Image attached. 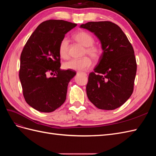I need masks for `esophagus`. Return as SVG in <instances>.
<instances>
[{
    "instance_id": "obj_1",
    "label": "esophagus",
    "mask_w": 156,
    "mask_h": 156,
    "mask_svg": "<svg viewBox=\"0 0 156 156\" xmlns=\"http://www.w3.org/2000/svg\"><path fill=\"white\" fill-rule=\"evenodd\" d=\"M77 73H79V74H83V75H85V76H87V74L86 73L81 72H77Z\"/></svg>"
}]
</instances>
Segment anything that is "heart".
Wrapping results in <instances>:
<instances>
[{
  "instance_id": "b5f03b06",
  "label": "heart",
  "mask_w": 156,
  "mask_h": 156,
  "mask_svg": "<svg viewBox=\"0 0 156 156\" xmlns=\"http://www.w3.org/2000/svg\"><path fill=\"white\" fill-rule=\"evenodd\" d=\"M74 38L78 43L85 47L84 54H87L94 60H98L102 54L101 48L93 45L94 43V37L85 31H79L74 36ZM69 41L68 38L64 37L60 41L58 47V53L63 58L68 57ZM92 60L88 56L80 59H71L65 62L63 64L64 69L76 71H84L88 69L92 66Z\"/></svg>"
}]
</instances>
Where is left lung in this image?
Instances as JSON below:
<instances>
[{"mask_svg":"<svg viewBox=\"0 0 156 156\" xmlns=\"http://www.w3.org/2000/svg\"><path fill=\"white\" fill-rule=\"evenodd\" d=\"M80 28L94 33L103 50L94 72L89 74L88 98L100 109L114 110L133 91L136 63L133 47L120 28L111 21L88 22Z\"/></svg>","mask_w":156,"mask_h":156,"instance_id":"obj_1","label":"left lung"}]
</instances>
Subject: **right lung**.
Wrapping results in <instances>:
<instances>
[{
	"label": "right lung",
	"instance_id": "1",
	"mask_svg": "<svg viewBox=\"0 0 156 156\" xmlns=\"http://www.w3.org/2000/svg\"><path fill=\"white\" fill-rule=\"evenodd\" d=\"M77 26L63 20L41 23L32 33L20 58V79L26 102L34 109L51 112L66 99L68 83L76 72L60 69L58 47L65 34ZM55 73V77L48 74Z\"/></svg>",
	"mask_w": 156,
	"mask_h": 156
}]
</instances>
